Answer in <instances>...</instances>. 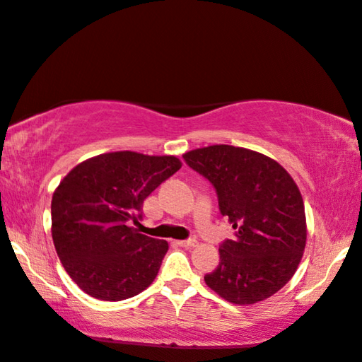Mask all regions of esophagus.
<instances>
[{"label":"esophagus","mask_w":362,"mask_h":362,"mask_svg":"<svg viewBox=\"0 0 362 362\" xmlns=\"http://www.w3.org/2000/svg\"><path fill=\"white\" fill-rule=\"evenodd\" d=\"M178 245H180V246H182V247H194V246H197V240H195V238L180 240Z\"/></svg>","instance_id":"1"}]
</instances>
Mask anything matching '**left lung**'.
Listing matches in <instances>:
<instances>
[{
    "mask_svg": "<svg viewBox=\"0 0 362 362\" xmlns=\"http://www.w3.org/2000/svg\"><path fill=\"white\" fill-rule=\"evenodd\" d=\"M212 184L223 216L235 229L220 245V264L206 285L223 299L251 305L284 288L299 267L305 242L303 199L274 159L234 146H211L182 155Z\"/></svg>",
    "mask_w": 362,
    "mask_h": 362,
    "instance_id": "obj_1",
    "label": "left lung"
}]
</instances>
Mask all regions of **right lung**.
I'll return each instance as SVG.
<instances>
[{
    "label": "right lung",
    "mask_w": 362,
    "mask_h": 362,
    "mask_svg": "<svg viewBox=\"0 0 362 362\" xmlns=\"http://www.w3.org/2000/svg\"><path fill=\"white\" fill-rule=\"evenodd\" d=\"M180 168L175 156L115 151L63 178L51 203L52 240L80 290L117 302L151 285L168 243L139 234L130 223L142 220L146 198Z\"/></svg>",
    "instance_id": "obj_1"
}]
</instances>
